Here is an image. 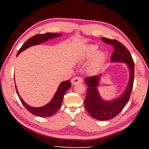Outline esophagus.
Returning a JSON list of instances; mask_svg holds the SVG:
<instances>
[{"mask_svg":"<svg viewBox=\"0 0 149 149\" xmlns=\"http://www.w3.org/2000/svg\"><path fill=\"white\" fill-rule=\"evenodd\" d=\"M72 85H75L78 84V83H81L82 82V79L79 77H75L72 79Z\"/></svg>","mask_w":149,"mask_h":149,"instance_id":"esophagus-1","label":"esophagus"}]
</instances>
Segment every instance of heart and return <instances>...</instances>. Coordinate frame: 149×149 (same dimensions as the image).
I'll return each mask as SVG.
<instances>
[{
  "instance_id": "b5f03b06",
  "label": "heart",
  "mask_w": 149,
  "mask_h": 149,
  "mask_svg": "<svg viewBox=\"0 0 149 149\" xmlns=\"http://www.w3.org/2000/svg\"><path fill=\"white\" fill-rule=\"evenodd\" d=\"M98 50V46L97 45H90L87 47L86 51L85 52L84 55V58H89L92 57ZM106 58V54L102 52H100L95 55V56L93 59L92 63V67H97L101 65L104 62Z\"/></svg>"
}]
</instances>
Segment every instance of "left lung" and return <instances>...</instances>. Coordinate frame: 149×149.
<instances>
[{
    "instance_id": "8db88e82",
    "label": "left lung",
    "mask_w": 149,
    "mask_h": 149,
    "mask_svg": "<svg viewBox=\"0 0 149 149\" xmlns=\"http://www.w3.org/2000/svg\"><path fill=\"white\" fill-rule=\"evenodd\" d=\"M101 40L113 47L114 50L111 55V62L127 63L130 71V79L125 93L121 97L110 102L102 100L98 93L97 87L100 75L85 79V84L88 86L87 96L84 100L85 109L93 118L104 121L112 119L119 114L129 101L134 81L135 64L130 51L120 41L106 37H102Z\"/></svg>"
}]
</instances>
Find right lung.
Returning <instances> with one entry per match:
<instances>
[{"mask_svg": "<svg viewBox=\"0 0 149 149\" xmlns=\"http://www.w3.org/2000/svg\"><path fill=\"white\" fill-rule=\"evenodd\" d=\"M59 34L58 33H47L45 34H37L34 35V36L31 37V38L27 39V41L24 42V45H22V47L20 48L19 50H18L17 53V56L18 55L20 52L23 51L25 49H27V48L33 46L35 45H38L43 42L45 41H47L49 39L54 38L57 36H59ZM71 87V82L69 80L65 81L62 82L59 85L58 90L56 93V94L54 95L53 99H52L49 104L44 106L40 108H34L29 107L27 105L26 102H25L20 96L18 94L17 92V88L16 86V90L17 92V95L19 96L20 101L22 102V104L24 106V107L29 111V112H31V114H34L35 116L40 117H49L51 116L54 115L56 113L58 110L61 107L62 102L63 98H64V95L65 93V92L68 90L69 88Z\"/></svg>", "mask_w": 149, "mask_h": 149, "instance_id": "obj_1", "label": "right lung"}]
</instances>
